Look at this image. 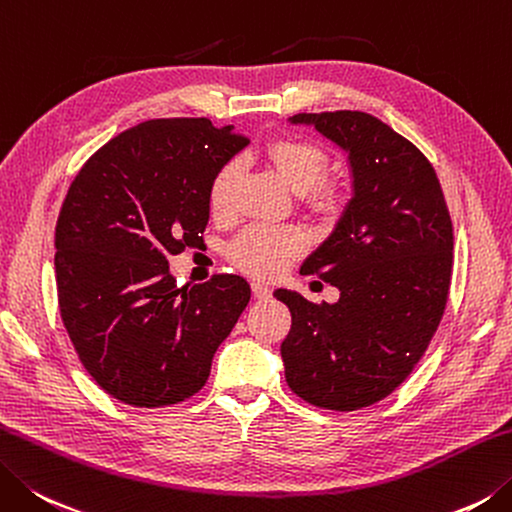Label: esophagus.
I'll use <instances>...</instances> for the list:
<instances>
[{"label": "esophagus", "mask_w": 512, "mask_h": 512, "mask_svg": "<svg viewBox=\"0 0 512 512\" xmlns=\"http://www.w3.org/2000/svg\"><path fill=\"white\" fill-rule=\"evenodd\" d=\"M252 294H254V298H260V301H263V298L272 296V289H269L265 283L254 281V283H252Z\"/></svg>", "instance_id": "34e87169"}]
</instances>
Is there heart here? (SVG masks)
Instances as JSON below:
<instances>
[{"label":"heart","mask_w":512,"mask_h":512,"mask_svg":"<svg viewBox=\"0 0 512 512\" xmlns=\"http://www.w3.org/2000/svg\"><path fill=\"white\" fill-rule=\"evenodd\" d=\"M267 160L274 167L276 176L285 185L303 194L307 191V205L318 214H334L339 209V187L336 182L325 180L327 153L312 140L298 136H281L267 144ZM238 160H227L209 182V209L214 216H227L234 202L238 182ZM307 238L296 227H267L256 225L245 229L229 245V258L245 274L258 278H276L305 252Z\"/></svg>","instance_id":"heart-1"}]
</instances>
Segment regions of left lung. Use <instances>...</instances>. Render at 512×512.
<instances>
[{
  "mask_svg": "<svg viewBox=\"0 0 512 512\" xmlns=\"http://www.w3.org/2000/svg\"><path fill=\"white\" fill-rule=\"evenodd\" d=\"M347 151L354 196L301 274L339 287L336 303L289 289L285 379L316 408L352 412L392 394L426 354L448 303L452 220L430 160L361 111L296 113Z\"/></svg>",
  "mask_w": 512,
  "mask_h": 512,
  "instance_id": "obj_1",
  "label": "left lung"
}]
</instances>
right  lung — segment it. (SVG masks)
<instances>
[{"label": "right lung", "mask_w": 512, "mask_h": 512, "mask_svg": "<svg viewBox=\"0 0 512 512\" xmlns=\"http://www.w3.org/2000/svg\"><path fill=\"white\" fill-rule=\"evenodd\" d=\"M247 142L207 118L149 120L71 182L55 227L62 323L84 370L122 403L194 397L249 303L243 276L178 287L169 274V256L202 240L211 178Z\"/></svg>", "instance_id": "obj_1"}]
</instances>
